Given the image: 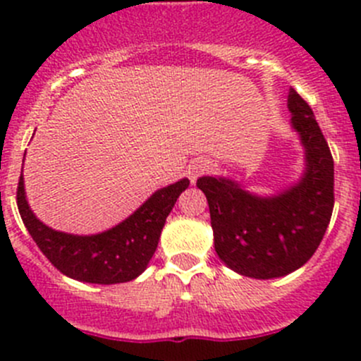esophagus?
Masks as SVG:
<instances>
[{
	"instance_id": "obj_1",
	"label": "esophagus",
	"mask_w": 361,
	"mask_h": 361,
	"mask_svg": "<svg viewBox=\"0 0 361 361\" xmlns=\"http://www.w3.org/2000/svg\"><path fill=\"white\" fill-rule=\"evenodd\" d=\"M209 167H211L209 162H207L206 159L194 160V162L188 166V178H190L192 183H195L199 176H202L204 173H207V171H209Z\"/></svg>"
}]
</instances>
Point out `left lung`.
<instances>
[{
    "label": "left lung",
    "instance_id": "obj_1",
    "mask_svg": "<svg viewBox=\"0 0 361 361\" xmlns=\"http://www.w3.org/2000/svg\"><path fill=\"white\" fill-rule=\"evenodd\" d=\"M292 127L305 152L300 180L274 195H255L228 178L202 176L214 250L238 274L281 278L314 255L334 211V159L309 104L290 89Z\"/></svg>",
    "mask_w": 361,
    "mask_h": 361
}]
</instances>
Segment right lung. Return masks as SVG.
<instances>
[{"mask_svg": "<svg viewBox=\"0 0 361 361\" xmlns=\"http://www.w3.org/2000/svg\"><path fill=\"white\" fill-rule=\"evenodd\" d=\"M188 185L190 181L183 178L160 188L118 225L92 235L66 234L39 221L25 199L23 174L17 187V206L32 241L54 267L76 281L115 285L133 281L147 269L166 218Z\"/></svg>", "mask_w": 361, "mask_h": 361, "instance_id": "right-lung-1", "label": "right lung"}]
</instances>
